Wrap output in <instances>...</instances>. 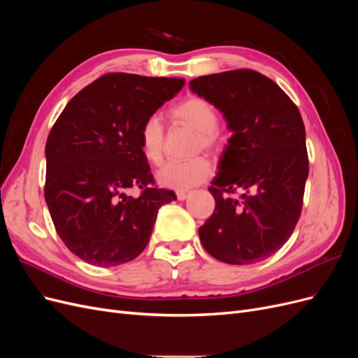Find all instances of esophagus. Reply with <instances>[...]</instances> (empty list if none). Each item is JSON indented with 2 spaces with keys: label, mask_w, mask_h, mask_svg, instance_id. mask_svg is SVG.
Listing matches in <instances>:
<instances>
[{
  "label": "esophagus",
  "mask_w": 358,
  "mask_h": 358,
  "mask_svg": "<svg viewBox=\"0 0 358 358\" xmlns=\"http://www.w3.org/2000/svg\"><path fill=\"white\" fill-rule=\"evenodd\" d=\"M176 196L179 200H185L189 196V191H178Z\"/></svg>",
  "instance_id": "esophagus-1"
}]
</instances>
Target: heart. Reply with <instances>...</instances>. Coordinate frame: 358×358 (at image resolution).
<instances>
[{
	"instance_id": "b5f03b06",
	"label": "heart",
	"mask_w": 358,
	"mask_h": 358,
	"mask_svg": "<svg viewBox=\"0 0 358 358\" xmlns=\"http://www.w3.org/2000/svg\"><path fill=\"white\" fill-rule=\"evenodd\" d=\"M171 117L189 125L197 131L196 149L213 150L220 148L222 134L218 127L220 117L215 107L203 96H188L170 109ZM138 145L143 157L150 164L159 166L164 155V127L157 115H149L138 129ZM212 175L208 158L196 157L188 161H170L158 171L162 187L187 191L199 185Z\"/></svg>"
}]
</instances>
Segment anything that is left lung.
<instances>
[{
	"label": "left lung",
	"mask_w": 358,
	"mask_h": 358,
	"mask_svg": "<svg viewBox=\"0 0 358 358\" xmlns=\"http://www.w3.org/2000/svg\"><path fill=\"white\" fill-rule=\"evenodd\" d=\"M189 88L233 131L209 187L215 210L200 241L227 264L263 262L285 245L301 213L309 173L301 115L272 79L249 69L200 76Z\"/></svg>",
	"instance_id": "8db88e82"
}]
</instances>
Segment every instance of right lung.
<instances>
[{
	"mask_svg": "<svg viewBox=\"0 0 358 358\" xmlns=\"http://www.w3.org/2000/svg\"><path fill=\"white\" fill-rule=\"evenodd\" d=\"M185 85L176 78L107 73L76 94L46 142L45 199L61 241L83 262L112 267L143 252L158 209L176 194L158 188L138 129ZM138 187V198L124 191Z\"/></svg>",
	"mask_w": 358,
	"mask_h": 358,
	"instance_id": "right-lung-1",
	"label": "right lung"
}]
</instances>
